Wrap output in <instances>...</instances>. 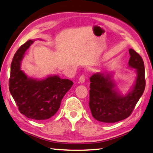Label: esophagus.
I'll list each match as a JSON object with an SVG mask.
<instances>
[{
    "label": "esophagus",
    "instance_id": "1",
    "mask_svg": "<svg viewBox=\"0 0 153 153\" xmlns=\"http://www.w3.org/2000/svg\"><path fill=\"white\" fill-rule=\"evenodd\" d=\"M79 81L81 83H83L84 81H85V76H84V74L80 76V77L79 78Z\"/></svg>",
    "mask_w": 153,
    "mask_h": 153
}]
</instances>
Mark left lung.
<instances>
[{
    "label": "left lung",
    "instance_id": "1",
    "mask_svg": "<svg viewBox=\"0 0 153 153\" xmlns=\"http://www.w3.org/2000/svg\"><path fill=\"white\" fill-rule=\"evenodd\" d=\"M129 66L136 69L137 76L132 90L125 96L117 92L111 75L96 73L90 77L89 107L95 119L114 123L130 117L145 88V67L142 57L133 49L129 50Z\"/></svg>",
    "mask_w": 153,
    "mask_h": 153
}]
</instances>
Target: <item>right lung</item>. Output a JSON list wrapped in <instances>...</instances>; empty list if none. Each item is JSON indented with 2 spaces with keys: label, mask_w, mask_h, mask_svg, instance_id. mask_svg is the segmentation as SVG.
Segmentation results:
<instances>
[{
  "label": "right lung",
  "mask_w": 153,
  "mask_h": 153,
  "mask_svg": "<svg viewBox=\"0 0 153 153\" xmlns=\"http://www.w3.org/2000/svg\"><path fill=\"white\" fill-rule=\"evenodd\" d=\"M33 42L29 40L19 47L13 56L9 90L20 113L29 118L43 120L57 113L63 96L73 82L69 79H60L57 75L41 80L27 77L20 66L25 51Z\"/></svg>",
  "instance_id": "right-lung-1"
}]
</instances>
